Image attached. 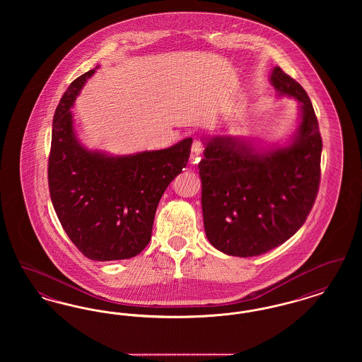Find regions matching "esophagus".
<instances>
[{
    "label": "esophagus",
    "mask_w": 362,
    "mask_h": 362,
    "mask_svg": "<svg viewBox=\"0 0 362 362\" xmlns=\"http://www.w3.org/2000/svg\"><path fill=\"white\" fill-rule=\"evenodd\" d=\"M202 142L199 141V139H195L194 142H192V146H191V153H189V160H191V163L192 164H195V163H198V160H199V157L202 155Z\"/></svg>",
    "instance_id": "34e87169"
}]
</instances>
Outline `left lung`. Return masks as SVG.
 <instances>
[{"mask_svg":"<svg viewBox=\"0 0 362 362\" xmlns=\"http://www.w3.org/2000/svg\"><path fill=\"white\" fill-rule=\"evenodd\" d=\"M278 96L300 102V124L286 146L259 152L236 137L206 138L199 163L207 240L232 257H257L305 223L320 183L322 137L304 88L276 66Z\"/></svg>","mask_w":362,"mask_h":362,"instance_id":"obj_1","label":"left lung"}]
</instances>
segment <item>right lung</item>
<instances>
[{"instance_id": "add662e5", "label": "right lung", "mask_w": 362, "mask_h": 362, "mask_svg": "<svg viewBox=\"0 0 362 362\" xmlns=\"http://www.w3.org/2000/svg\"><path fill=\"white\" fill-rule=\"evenodd\" d=\"M93 73L89 70L76 78L55 110L50 197L62 228L86 258H133L149 244L157 205L187 165L192 139L134 155L88 151L76 137L70 108Z\"/></svg>"}]
</instances>
